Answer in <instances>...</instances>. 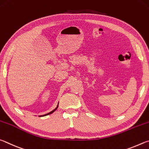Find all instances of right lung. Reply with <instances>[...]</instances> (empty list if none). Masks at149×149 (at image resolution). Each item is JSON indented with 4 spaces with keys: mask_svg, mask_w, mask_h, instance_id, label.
Returning <instances> with one entry per match:
<instances>
[{
    "mask_svg": "<svg viewBox=\"0 0 149 149\" xmlns=\"http://www.w3.org/2000/svg\"><path fill=\"white\" fill-rule=\"evenodd\" d=\"M57 107H58V105L57 106V107L54 109V110H53L52 111H51L50 113H48V114H44V115H42V116H46V115H48V114H52V113H53L56 110V109H57Z\"/></svg>",
    "mask_w": 149,
    "mask_h": 149,
    "instance_id": "obj_1",
    "label": "right lung"
}]
</instances>
